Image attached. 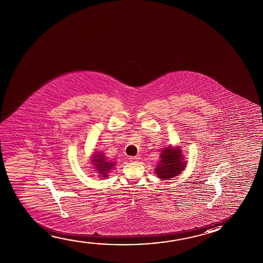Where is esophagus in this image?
<instances>
[{
    "mask_svg": "<svg viewBox=\"0 0 263 263\" xmlns=\"http://www.w3.org/2000/svg\"><path fill=\"white\" fill-rule=\"evenodd\" d=\"M129 159L131 162H133V163H137V162H138V161L140 160V156H131Z\"/></svg>",
    "mask_w": 263,
    "mask_h": 263,
    "instance_id": "obj_1",
    "label": "esophagus"
}]
</instances>
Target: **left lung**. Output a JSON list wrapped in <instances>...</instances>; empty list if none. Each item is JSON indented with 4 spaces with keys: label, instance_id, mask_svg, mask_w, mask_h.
<instances>
[{
    "label": "left lung",
    "instance_id": "obj_1",
    "mask_svg": "<svg viewBox=\"0 0 263 263\" xmlns=\"http://www.w3.org/2000/svg\"><path fill=\"white\" fill-rule=\"evenodd\" d=\"M181 152V149H174L172 146L162 151L160 162L156 168L157 177L160 179H170L181 174V172L186 166V162L183 158Z\"/></svg>",
    "mask_w": 263,
    "mask_h": 263
}]
</instances>
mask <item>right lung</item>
I'll return each mask as SVG.
<instances>
[{"mask_svg":"<svg viewBox=\"0 0 263 263\" xmlns=\"http://www.w3.org/2000/svg\"><path fill=\"white\" fill-rule=\"evenodd\" d=\"M91 162L94 165V168L99 172V174L100 175L99 176H101V177H107V173H109L111 168L115 166V163L107 160L104 154L94 155Z\"/></svg>","mask_w":263,"mask_h":263,"instance_id":"obj_1","label":"right lung"}]
</instances>
